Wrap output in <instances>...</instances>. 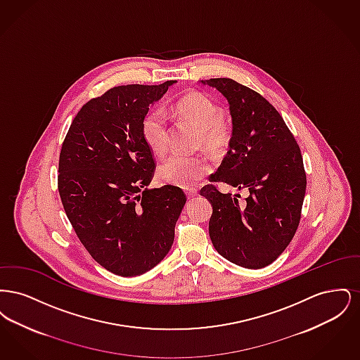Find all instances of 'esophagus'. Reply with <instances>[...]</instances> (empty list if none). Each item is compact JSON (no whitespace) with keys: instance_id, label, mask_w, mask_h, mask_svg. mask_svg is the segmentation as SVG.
Here are the masks:
<instances>
[{"instance_id":"obj_1","label":"esophagus","mask_w":360,"mask_h":360,"mask_svg":"<svg viewBox=\"0 0 360 360\" xmlns=\"http://www.w3.org/2000/svg\"><path fill=\"white\" fill-rule=\"evenodd\" d=\"M186 195H188V200H193V198H195L198 195V193H197V190H188Z\"/></svg>"}]
</instances>
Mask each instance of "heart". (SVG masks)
<instances>
[{"instance_id":"obj_1","label":"heart","mask_w":360,"mask_h":360,"mask_svg":"<svg viewBox=\"0 0 360 360\" xmlns=\"http://www.w3.org/2000/svg\"><path fill=\"white\" fill-rule=\"evenodd\" d=\"M176 112L200 128V144L212 154H223L231 144L232 132L221 119L220 106L201 93H190L175 105ZM141 136L150 151L163 156L169 150V117L165 109L150 110L141 122ZM209 170L204 158L172 155L158 169L162 182L178 188L197 185Z\"/></svg>"}]
</instances>
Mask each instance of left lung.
I'll use <instances>...</instances> for the list:
<instances>
[{
    "label": "left lung",
    "instance_id": "left-lung-1",
    "mask_svg": "<svg viewBox=\"0 0 360 360\" xmlns=\"http://www.w3.org/2000/svg\"><path fill=\"white\" fill-rule=\"evenodd\" d=\"M229 103L232 139L212 182L248 190L220 193L206 185L201 195L213 207L209 236L216 251L244 269H262L279 257L298 228L307 190L301 150L274 106L229 78L201 81Z\"/></svg>",
    "mask_w": 360,
    "mask_h": 360
}]
</instances>
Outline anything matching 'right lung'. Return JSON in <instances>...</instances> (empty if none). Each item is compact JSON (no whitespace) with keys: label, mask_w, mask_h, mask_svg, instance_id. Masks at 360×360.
<instances>
[{"label":"right lung","mask_w":360,"mask_h":360,"mask_svg":"<svg viewBox=\"0 0 360 360\" xmlns=\"http://www.w3.org/2000/svg\"><path fill=\"white\" fill-rule=\"evenodd\" d=\"M174 84L108 90L82 106L62 146L58 188L70 223L93 259L120 276L166 257L186 204L182 188H148L155 162L141 136L150 106Z\"/></svg>","instance_id":"1"}]
</instances>
